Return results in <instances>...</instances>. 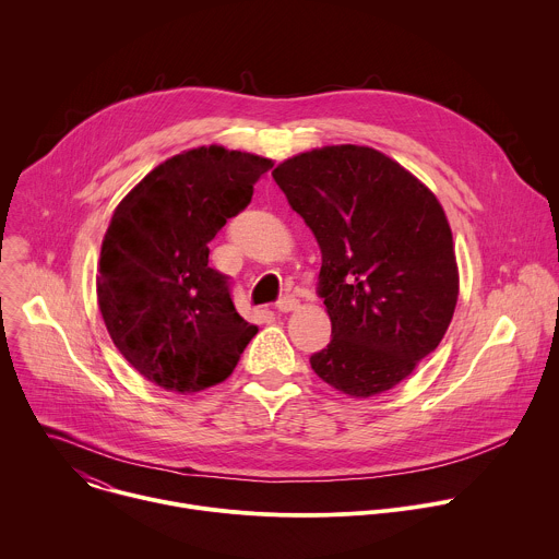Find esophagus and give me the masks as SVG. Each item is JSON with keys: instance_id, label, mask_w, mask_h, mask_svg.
<instances>
[{"instance_id": "esophagus-1", "label": "esophagus", "mask_w": 559, "mask_h": 559, "mask_svg": "<svg viewBox=\"0 0 559 559\" xmlns=\"http://www.w3.org/2000/svg\"><path fill=\"white\" fill-rule=\"evenodd\" d=\"M298 307V298H294V296H283L278 302H276V309L281 311V313H287V311H294Z\"/></svg>"}]
</instances>
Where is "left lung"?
Wrapping results in <instances>:
<instances>
[{
    "instance_id": "left-lung-1",
    "label": "left lung",
    "mask_w": 559,
    "mask_h": 559,
    "mask_svg": "<svg viewBox=\"0 0 559 559\" xmlns=\"http://www.w3.org/2000/svg\"><path fill=\"white\" fill-rule=\"evenodd\" d=\"M311 228L331 342L313 373L350 397L406 380L443 340L459 298L452 230L437 198L389 155L355 144L294 155L272 173Z\"/></svg>"
}]
</instances>
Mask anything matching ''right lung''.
<instances>
[{"label":"right lung","mask_w":559,"mask_h":559,"mask_svg":"<svg viewBox=\"0 0 559 559\" xmlns=\"http://www.w3.org/2000/svg\"><path fill=\"white\" fill-rule=\"evenodd\" d=\"M272 159L200 146L155 166L118 204L96 276L105 326L142 378L175 393L224 382L257 326L235 309L209 243L250 202Z\"/></svg>","instance_id":"obj_1"}]
</instances>
